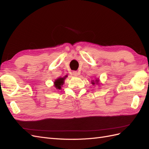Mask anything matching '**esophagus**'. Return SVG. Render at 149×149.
<instances>
[{"instance_id":"esophagus-1","label":"esophagus","mask_w":149,"mask_h":149,"mask_svg":"<svg viewBox=\"0 0 149 149\" xmlns=\"http://www.w3.org/2000/svg\"><path fill=\"white\" fill-rule=\"evenodd\" d=\"M73 75L74 76H78L79 75V73L78 71H73Z\"/></svg>"}]
</instances>
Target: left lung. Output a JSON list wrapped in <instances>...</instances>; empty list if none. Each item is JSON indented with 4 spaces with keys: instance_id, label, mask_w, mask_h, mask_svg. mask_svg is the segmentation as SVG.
<instances>
[{
    "instance_id": "1",
    "label": "left lung",
    "mask_w": 149,
    "mask_h": 149,
    "mask_svg": "<svg viewBox=\"0 0 149 149\" xmlns=\"http://www.w3.org/2000/svg\"><path fill=\"white\" fill-rule=\"evenodd\" d=\"M91 83H92L93 85H94L95 84H100V79L96 78V79H95V81L92 80Z\"/></svg>"
}]
</instances>
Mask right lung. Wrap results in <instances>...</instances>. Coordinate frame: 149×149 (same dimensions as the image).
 <instances>
[{"label": "right lung", "mask_w": 149, "mask_h": 149, "mask_svg": "<svg viewBox=\"0 0 149 149\" xmlns=\"http://www.w3.org/2000/svg\"><path fill=\"white\" fill-rule=\"evenodd\" d=\"M67 77V76L66 75L64 77H60L58 78L57 79H56L54 81V86H55L56 89H61L62 86L63 85V84L65 83V79H66V78Z\"/></svg>", "instance_id": "obj_1"}]
</instances>
